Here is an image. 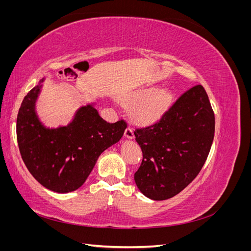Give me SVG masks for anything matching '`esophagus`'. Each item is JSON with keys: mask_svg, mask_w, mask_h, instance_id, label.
Here are the masks:
<instances>
[{"mask_svg": "<svg viewBox=\"0 0 251 251\" xmlns=\"http://www.w3.org/2000/svg\"><path fill=\"white\" fill-rule=\"evenodd\" d=\"M125 136H126V137L127 139H133V138H134V133H133L132 127L127 126V127L126 128V131H125Z\"/></svg>", "mask_w": 251, "mask_h": 251, "instance_id": "obj_1", "label": "esophagus"}]
</instances>
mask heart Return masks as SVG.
<instances>
[{
    "label": "heart",
    "mask_w": 251,
    "mask_h": 251,
    "mask_svg": "<svg viewBox=\"0 0 251 251\" xmlns=\"http://www.w3.org/2000/svg\"><path fill=\"white\" fill-rule=\"evenodd\" d=\"M172 101L173 93L166 88H140L124 97L126 105H134L132 109L134 121L142 126L151 125L160 119Z\"/></svg>",
    "instance_id": "obj_1"
}]
</instances>
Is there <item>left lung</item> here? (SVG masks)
Masks as SVG:
<instances>
[{"label": "left lung", "instance_id": "obj_1", "mask_svg": "<svg viewBox=\"0 0 251 251\" xmlns=\"http://www.w3.org/2000/svg\"><path fill=\"white\" fill-rule=\"evenodd\" d=\"M142 162L135 183L156 201L179 194L201 171L214 140L215 114L201 85L187 90L156 124L136 128Z\"/></svg>", "mask_w": 251, "mask_h": 251}]
</instances>
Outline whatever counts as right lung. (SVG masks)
Returning <instances> with one entry per match:
<instances>
[{"label":"right lung","mask_w":251,"mask_h":251,"mask_svg":"<svg viewBox=\"0 0 251 251\" xmlns=\"http://www.w3.org/2000/svg\"><path fill=\"white\" fill-rule=\"evenodd\" d=\"M45 77L25 96L17 118V139L23 161L40 183L58 194L79 188L103 151L125 133L124 120L110 124L95 108L81 105L67 126L50 127L37 115L36 101Z\"/></svg>","instance_id":"right-lung-1"}]
</instances>
